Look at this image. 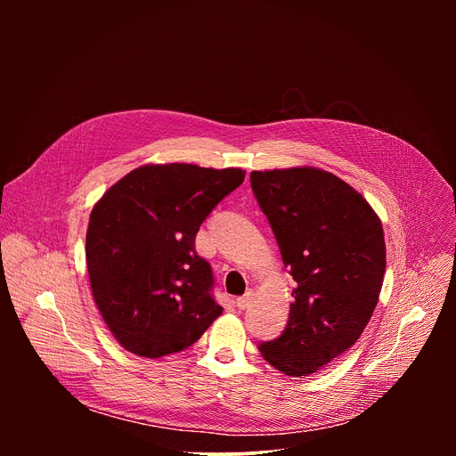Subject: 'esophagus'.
<instances>
[{
    "instance_id": "34e87169",
    "label": "esophagus",
    "mask_w": 456,
    "mask_h": 456,
    "mask_svg": "<svg viewBox=\"0 0 456 456\" xmlns=\"http://www.w3.org/2000/svg\"><path fill=\"white\" fill-rule=\"evenodd\" d=\"M250 299H252V292H247L245 296H241V297H238V299H236V306H238L240 310H245V308L248 306Z\"/></svg>"
}]
</instances>
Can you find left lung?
I'll return each mask as SVG.
<instances>
[{
    "instance_id": "left-lung-1",
    "label": "left lung",
    "mask_w": 456,
    "mask_h": 456,
    "mask_svg": "<svg viewBox=\"0 0 456 456\" xmlns=\"http://www.w3.org/2000/svg\"><path fill=\"white\" fill-rule=\"evenodd\" d=\"M250 187L297 283L283 334L259 352L287 375H310L366 329L386 271L382 225L361 194L329 171H252Z\"/></svg>"
}]
</instances>
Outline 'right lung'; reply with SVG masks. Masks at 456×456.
Returning <instances> with one entry per match:
<instances>
[{
  "label": "right lung",
  "mask_w": 456,
  "mask_h": 456,
  "mask_svg": "<svg viewBox=\"0 0 456 456\" xmlns=\"http://www.w3.org/2000/svg\"><path fill=\"white\" fill-rule=\"evenodd\" d=\"M243 178L236 167L148 164L95 204L86 232L88 276L122 348L150 359L180 352L222 314L211 265L197 254L194 238Z\"/></svg>",
  "instance_id": "obj_1"
}]
</instances>
